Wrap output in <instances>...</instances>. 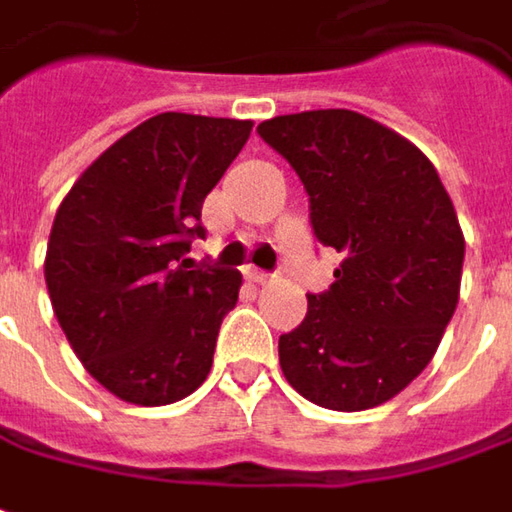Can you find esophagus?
I'll return each instance as SVG.
<instances>
[{"instance_id":"34e87169","label":"esophagus","mask_w":512,"mask_h":512,"mask_svg":"<svg viewBox=\"0 0 512 512\" xmlns=\"http://www.w3.org/2000/svg\"><path fill=\"white\" fill-rule=\"evenodd\" d=\"M243 275L252 280V283H269V280H272L269 272H263V269H257V266H246V269H243Z\"/></svg>"}]
</instances>
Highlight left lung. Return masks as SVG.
<instances>
[{
  "label": "left lung",
  "mask_w": 512,
  "mask_h": 512,
  "mask_svg": "<svg viewBox=\"0 0 512 512\" xmlns=\"http://www.w3.org/2000/svg\"><path fill=\"white\" fill-rule=\"evenodd\" d=\"M257 134L295 168L318 243L344 252L335 283L306 295V318L280 335V369L318 407H378L433 361L456 312L464 234L453 200L410 140L364 114H283Z\"/></svg>",
  "instance_id": "left-lung-1"
}]
</instances>
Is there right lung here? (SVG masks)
Returning <instances> with one entry per match:
<instances>
[{"instance_id":"right-lung-1","label":"right lung","mask_w":512,"mask_h":512,"mask_svg":"<svg viewBox=\"0 0 512 512\" xmlns=\"http://www.w3.org/2000/svg\"><path fill=\"white\" fill-rule=\"evenodd\" d=\"M249 120L166 111L85 168L54 217L45 283L85 369L140 407L174 404L209 375L240 272L183 255L206 237V194L249 140Z\"/></svg>"}]
</instances>
